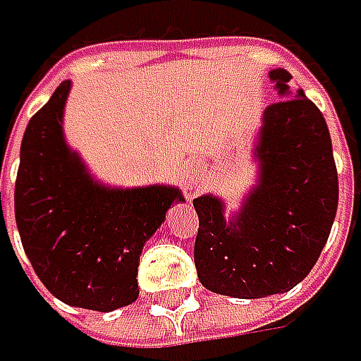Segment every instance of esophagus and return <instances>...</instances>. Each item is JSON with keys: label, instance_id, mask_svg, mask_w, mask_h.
Segmentation results:
<instances>
[{"label": "esophagus", "instance_id": "obj_1", "mask_svg": "<svg viewBox=\"0 0 361 361\" xmlns=\"http://www.w3.org/2000/svg\"><path fill=\"white\" fill-rule=\"evenodd\" d=\"M189 183H190V187H195V189H199V187H197V185H199V183H197V178H189Z\"/></svg>", "mask_w": 361, "mask_h": 361}]
</instances>
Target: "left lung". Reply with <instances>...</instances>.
I'll return each instance as SVG.
<instances>
[{
	"label": "left lung",
	"mask_w": 361,
	"mask_h": 361,
	"mask_svg": "<svg viewBox=\"0 0 361 361\" xmlns=\"http://www.w3.org/2000/svg\"><path fill=\"white\" fill-rule=\"evenodd\" d=\"M280 99L264 109L256 142L258 183L229 213L217 195L192 201L199 215L195 266L217 295L264 298L295 288L331 233L339 185L323 114L290 73H268Z\"/></svg>",
	"instance_id": "left-lung-1"
}]
</instances>
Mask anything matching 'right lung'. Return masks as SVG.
<instances>
[{
    "instance_id": "1",
    "label": "right lung",
    "mask_w": 361,
    "mask_h": 361,
    "mask_svg": "<svg viewBox=\"0 0 361 361\" xmlns=\"http://www.w3.org/2000/svg\"><path fill=\"white\" fill-rule=\"evenodd\" d=\"M68 91L71 81L61 82L27 123L13 192L16 224L27 260L54 297L109 313L137 298L144 243L185 197L172 185L123 189L95 180L64 140Z\"/></svg>"
}]
</instances>
